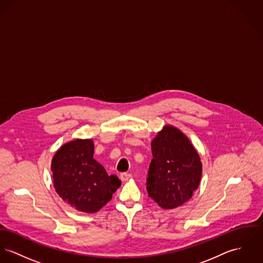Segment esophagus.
Segmentation results:
<instances>
[{
  "label": "esophagus",
  "instance_id": "1",
  "mask_svg": "<svg viewBox=\"0 0 263 263\" xmlns=\"http://www.w3.org/2000/svg\"><path fill=\"white\" fill-rule=\"evenodd\" d=\"M130 178H132V175H130V174H127V173H122V174H120V180H121L122 182H125V181L129 180Z\"/></svg>",
  "mask_w": 263,
  "mask_h": 263
}]
</instances>
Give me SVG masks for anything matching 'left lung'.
Listing matches in <instances>:
<instances>
[{
  "instance_id": "8db88e82",
  "label": "left lung",
  "mask_w": 263,
  "mask_h": 263,
  "mask_svg": "<svg viewBox=\"0 0 263 263\" xmlns=\"http://www.w3.org/2000/svg\"><path fill=\"white\" fill-rule=\"evenodd\" d=\"M146 190L164 209L182 206L200 185L202 163L188 137L167 124L152 141Z\"/></svg>"
}]
</instances>
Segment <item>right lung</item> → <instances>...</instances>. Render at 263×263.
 Masks as SVG:
<instances>
[{
	"label": "right lung",
	"mask_w": 263,
	"mask_h": 263,
	"mask_svg": "<svg viewBox=\"0 0 263 263\" xmlns=\"http://www.w3.org/2000/svg\"><path fill=\"white\" fill-rule=\"evenodd\" d=\"M93 154L91 139H75L62 144L51 162L55 191L63 201L84 213L100 210L121 184L116 175H107Z\"/></svg>",
	"instance_id": "add662e5"
}]
</instances>
